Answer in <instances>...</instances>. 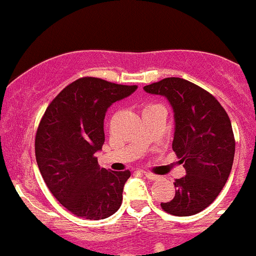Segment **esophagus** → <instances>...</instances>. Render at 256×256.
<instances>
[{
  "mask_svg": "<svg viewBox=\"0 0 256 256\" xmlns=\"http://www.w3.org/2000/svg\"><path fill=\"white\" fill-rule=\"evenodd\" d=\"M143 174L146 176V178L149 179V180H158V179H159V176L150 173V172H144Z\"/></svg>",
  "mask_w": 256,
  "mask_h": 256,
  "instance_id": "34e87169",
  "label": "esophagus"
}]
</instances>
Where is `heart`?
<instances>
[{
    "label": "heart",
    "mask_w": 256,
    "mask_h": 256,
    "mask_svg": "<svg viewBox=\"0 0 256 256\" xmlns=\"http://www.w3.org/2000/svg\"><path fill=\"white\" fill-rule=\"evenodd\" d=\"M152 106H154V104H148V106H146V108H144V110H146V108H149V107H152Z\"/></svg>",
    "instance_id": "1"
}]
</instances>
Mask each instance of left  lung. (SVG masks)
Returning <instances> with one entry per match:
<instances>
[{"label": "left lung", "instance_id": "1", "mask_svg": "<svg viewBox=\"0 0 256 256\" xmlns=\"http://www.w3.org/2000/svg\"><path fill=\"white\" fill-rule=\"evenodd\" d=\"M168 98L174 110L173 150L186 176L176 179V196L162 209L176 216L204 210L224 188L232 166L235 139L229 116L216 98L199 86L169 77L144 87Z\"/></svg>", "mask_w": 256, "mask_h": 256}]
</instances>
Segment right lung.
Returning <instances> with one entry per match:
<instances>
[{"label":"right lung","mask_w":256,"mask_h":256,"mask_svg":"<svg viewBox=\"0 0 256 256\" xmlns=\"http://www.w3.org/2000/svg\"><path fill=\"white\" fill-rule=\"evenodd\" d=\"M138 86L82 77L63 88L46 110L34 139L40 172L56 199L70 213L90 220L110 216L122 204L130 172L100 168L103 120L112 103Z\"/></svg>","instance_id":"add662e5"}]
</instances>
